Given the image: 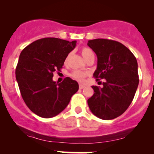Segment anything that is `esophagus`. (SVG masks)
I'll list each match as a JSON object with an SVG mask.
<instances>
[{
  "mask_svg": "<svg viewBox=\"0 0 154 154\" xmlns=\"http://www.w3.org/2000/svg\"><path fill=\"white\" fill-rule=\"evenodd\" d=\"M85 88V85H83L82 84H79V89H83V88Z\"/></svg>",
  "mask_w": 154,
  "mask_h": 154,
  "instance_id": "1",
  "label": "esophagus"
}]
</instances>
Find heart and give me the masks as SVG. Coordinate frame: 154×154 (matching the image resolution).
<instances>
[{
  "label": "heart",
  "instance_id": "b5f03b06",
  "mask_svg": "<svg viewBox=\"0 0 154 154\" xmlns=\"http://www.w3.org/2000/svg\"><path fill=\"white\" fill-rule=\"evenodd\" d=\"M81 54H82V56L84 57V59L85 60L87 59L88 57H90L91 56L94 55L93 54V51H92L91 48H87V47L82 48V49H81ZM69 56H70V54L67 55L66 59H65V63H66L67 61H68V59L69 58ZM71 76L74 79H76V80L79 81V82H82V81H83V79H85V77L87 76V73H85V72L82 71H79V70H75V71L72 72Z\"/></svg>",
  "mask_w": 154,
  "mask_h": 154
}]
</instances>
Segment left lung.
<instances>
[{
  "instance_id": "1",
  "label": "left lung",
  "mask_w": 154,
  "mask_h": 154,
  "mask_svg": "<svg viewBox=\"0 0 154 154\" xmlns=\"http://www.w3.org/2000/svg\"><path fill=\"white\" fill-rule=\"evenodd\" d=\"M88 45L98 58L93 77L97 81L106 79L103 88L92 86L94 94L88 100V106L100 119H115L128 109L137 91V60L128 48L115 40L95 39Z\"/></svg>"
}]
</instances>
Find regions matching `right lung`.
<instances>
[{
	"label": "right lung",
	"instance_id": "1",
	"mask_svg": "<svg viewBox=\"0 0 154 154\" xmlns=\"http://www.w3.org/2000/svg\"><path fill=\"white\" fill-rule=\"evenodd\" d=\"M76 43V40L45 38L29 44L21 52L16 79L24 103L40 117L58 115L78 91V83L70 77L61 83L52 79L54 72L61 71Z\"/></svg>",
	"mask_w": 154,
	"mask_h": 154
}]
</instances>
